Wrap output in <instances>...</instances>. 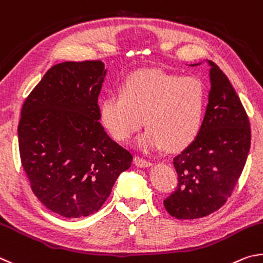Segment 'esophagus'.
<instances>
[{
  "instance_id": "esophagus-1",
  "label": "esophagus",
  "mask_w": 263,
  "mask_h": 263,
  "mask_svg": "<svg viewBox=\"0 0 263 263\" xmlns=\"http://www.w3.org/2000/svg\"><path fill=\"white\" fill-rule=\"evenodd\" d=\"M134 164L136 165L137 167H149V166H151V163L149 162V160L142 158V157H140V156H135Z\"/></svg>"
}]
</instances>
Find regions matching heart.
Wrapping results in <instances>:
<instances>
[{"instance_id":"b5f03b06","label":"heart","mask_w":263,"mask_h":263,"mask_svg":"<svg viewBox=\"0 0 263 263\" xmlns=\"http://www.w3.org/2000/svg\"><path fill=\"white\" fill-rule=\"evenodd\" d=\"M206 106L208 92L200 78L149 69L129 75L119 92H108L100 101L99 119L115 141L127 142L143 117L146 128L136 141L141 150H181L199 136Z\"/></svg>"}]
</instances>
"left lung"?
<instances>
[{
	"mask_svg": "<svg viewBox=\"0 0 263 263\" xmlns=\"http://www.w3.org/2000/svg\"><path fill=\"white\" fill-rule=\"evenodd\" d=\"M208 63L211 87L203 126L196 140L173 158L178 186L164 200L165 209L178 219L204 217L224 205L250 153L246 110L227 75L213 61Z\"/></svg>",
	"mask_w": 263,
	"mask_h": 263,
	"instance_id": "left-lung-1",
	"label": "left lung"
}]
</instances>
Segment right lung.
<instances>
[{"label": "right lung", "instance_id": "right-lung-1", "mask_svg": "<svg viewBox=\"0 0 263 263\" xmlns=\"http://www.w3.org/2000/svg\"><path fill=\"white\" fill-rule=\"evenodd\" d=\"M105 75L101 61L55 64L22 107L18 144L31 190L67 218L97 213L132 165V154L99 122Z\"/></svg>", "mask_w": 263, "mask_h": 263}]
</instances>
